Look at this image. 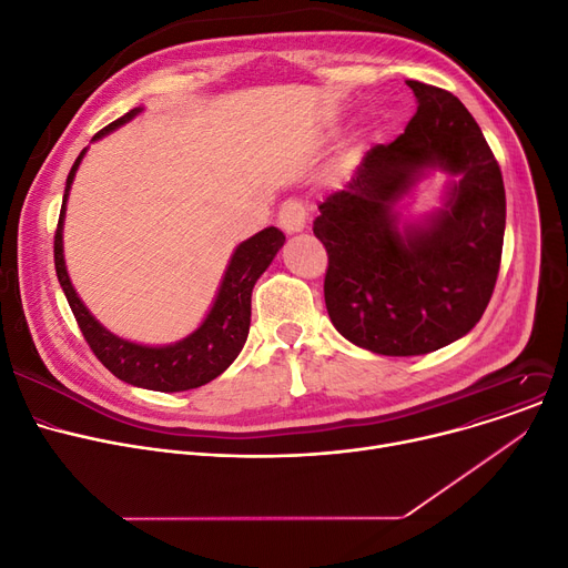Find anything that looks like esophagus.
Returning a JSON list of instances; mask_svg holds the SVG:
<instances>
[{
  "label": "esophagus",
  "instance_id": "34e87169",
  "mask_svg": "<svg viewBox=\"0 0 568 568\" xmlns=\"http://www.w3.org/2000/svg\"><path fill=\"white\" fill-rule=\"evenodd\" d=\"M277 220H280V226L286 233H297V231L307 229L310 213H307L303 202H297V199H286V202L282 204V209H280Z\"/></svg>",
  "mask_w": 568,
  "mask_h": 568
}]
</instances>
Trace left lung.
I'll return each mask as SVG.
<instances>
[{"label":"left lung","mask_w":568,"mask_h":568,"mask_svg":"<svg viewBox=\"0 0 568 568\" xmlns=\"http://www.w3.org/2000/svg\"><path fill=\"white\" fill-rule=\"evenodd\" d=\"M417 114L404 135L366 151L314 220L325 245L332 325L378 355L438 351L479 323L503 261L507 196L499 164L460 100L408 80ZM426 165L458 173L446 209L398 234L393 206Z\"/></svg>","instance_id":"obj_1"}]
</instances>
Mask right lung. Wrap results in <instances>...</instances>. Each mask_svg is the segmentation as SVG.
I'll list each match as a JSON object with an SVG mask.
<instances>
[{"label":"right lung","mask_w":568,"mask_h":568,"mask_svg":"<svg viewBox=\"0 0 568 568\" xmlns=\"http://www.w3.org/2000/svg\"><path fill=\"white\" fill-rule=\"evenodd\" d=\"M138 112L140 108L130 110L121 119L95 132L93 140L108 135V132L123 125ZM82 155L84 151L78 155L75 164L71 166L69 179H65L61 213L54 231V268L59 284L65 293V300H69L73 316L82 329L84 342L89 344L93 355L103 362V366H108V369L123 383L155 392H183L206 385L209 381L217 378L243 351L250 332L252 288L256 280L263 275V271L268 268L280 247L284 245V233L277 226H268L239 245V250L233 252L229 261V268L224 273L213 310L209 312L202 327L194 329L190 337L164 348H149L123 342L87 312L69 280V273H65L63 263L61 224L65 213V199H69V190Z\"/></svg>","instance_id":"1"}]
</instances>
